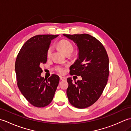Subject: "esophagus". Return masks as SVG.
<instances>
[{"label":"esophagus","mask_w":131,"mask_h":131,"mask_svg":"<svg viewBox=\"0 0 131 131\" xmlns=\"http://www.w3.org/2000/svg\"><path fill=\"white\" fill-rule=\"evenodd\" d=\"M60 80H66V78L65 77H60Z\"/></svg>","instance_id":"esophagus-1"}]
</instances>
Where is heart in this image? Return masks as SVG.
Wrapping results in <instances>:
<instances>
[{"mask_svg": "<svg viewBox=\"0 0 131 131\" xmlns=\"http://www.w3.org/2000/svg\"><path fill=\"white\" fill-rule=\"evenodd\" d=\"M58 46H59L61 49L66 54L71 53L74 51V46L73 45L70 41L66 39H62L58 41ZM53 51V48L51 46H50L47 49V57H51ZM56 70L58 73L63 74L65 73V69L62 66H57L56 68Z\"/></svg>", "mask_w": 131, "mask_h": 131, "instance_id": "heart-1", "label": "heart"}]
</instances>
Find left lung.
Here are the masks:
<instances>
[{"label": "left lung", "mask_w": 131, "mask_h": 131, "mask_svg": "<svg viewBox=\"0 0 131 131\" xmlns=\"http://www.w3.org/2000/svg\"><path fill=\"white\" fill-rule=\"evenodd\" d=\"M63 35L73 40L79 51V58L71 66L70 74L82 78L74 83L71 78L67 79L69 101L77 108L88 107L99 100L107 84L109 75L107 52L99 40L89 34Z\"/></svg>", "instance_id": "1"}]
</instances>
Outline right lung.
<instances>
[{
	"instance_id": "right-lung-1",
	"label": "right lung",
	"mask_w": 131,
	"mask_h": 131,
	"mask_svg": "<svg viewBox=\"0 0 131 131\" xmlns=\"http://www.w3.org/2000/svg\"><path fill=\"white\" fill-rule=\"evenodd\" d=\"M57 35H37L27 40L18 53L15 63L17 86L27 101L34 106L43 107L52 101L60 77L52 74L41 77L40 68L47 60L50 43Z\"/></svg>"
}]
</instances>
